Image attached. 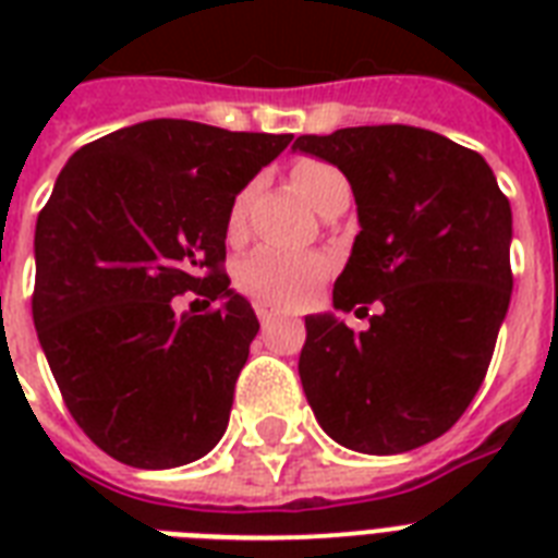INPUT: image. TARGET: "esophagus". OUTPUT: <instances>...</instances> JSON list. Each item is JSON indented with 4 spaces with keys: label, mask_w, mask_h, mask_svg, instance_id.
Listing matches in <instances>:
<instances>
[{
    "label": "esophagus",
    "mask_w": 558,
    "mask_h": 558,
    "mask_svg": "<svg viewBox=\"0 0 558 558\" xmlns=\"http://www.w3.org/2000/svg\"><path fill=\"white\" fill-rule=\"evenodd\" d=\"M254 313H257V318H260V324H269V322H275V318H280V310H275V306H269V304H263V301H257V304H254Z\"/></svg>",
    "instance_id": "obj_1"
}]
</instances>
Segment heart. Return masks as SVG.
<instances>
[{"mask_svg": "<svg viewBox=\"0 0 558 558\" xmlns=\"http://www.w3.org/2000/svg\"><path fill=\"white\" fill-rule=\"evenodd\" d=\"M292 185L315 210H322L327 202L341 191H350L348 179L330 161L322 159H298L292 165ZM252 191L245 187L234 196L228 210V240L236 243L245 234V210H248ZM327 260L322 254L280 252V248H260L248 254L236 269V287L254 301L269 306H301L310 301L315 287L327 278Z\"/></svg>", "mask_w": 558, "mask_h": 558, "instance_id": "heart-1", "label": "heart"}]
</instances>
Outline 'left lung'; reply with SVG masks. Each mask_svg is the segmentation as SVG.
I'll list each match as a JSON object with an SVG mask.
<instances>
[{
	"instance_id": "8db88e82",
	"label": "left lung",
	"mask_w": 558,
	"mask_h": 558,
	"mask_svg": "<svg viewBox=\"0 0 558 558\" xmlns=\"http://www.w3.org/2000/svg\"><path fill=\"white\" fill-rule=\"evenodd\" d=\"M295 150L330 161L356 196L350 260L332 306L306 315L301 385L332 440L399 454L458 423L493 362L512 295V210L484 156L405 124L301 135Z\"/></svg>"
}]
</instances>
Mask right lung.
Returning a JSON list of instances; mask_svg holds the SVG:
<instances>
[{"label":"right lung","mask_w":558,"mask_h":558,"mask_svg":"<svg viewBox=\"0 0 558 558\" xmlns=\"http://www.w3.org/2000/svg\"><path fill=\"white\" fill-rule=\"evenodd\" d=\"M292 135L156 118L86 144L37 217V339L74 423L135 469L185 466L226 434L260 324L228 289L231 202ZM196 291L219 307L177 316Z\"/></svg>","instance_id":"obj_1"}]
</instances>
